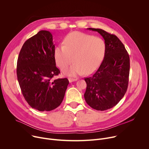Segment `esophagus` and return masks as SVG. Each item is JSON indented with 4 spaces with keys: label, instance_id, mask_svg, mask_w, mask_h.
Returning <instances> with one entry per match:
<instances>
[{
    "label": "esophagus",
    "instance_id": "esophagus-1",
    "mask_svg": "<svg viewBox=\"0 0 149 149\" xmlns=\"http://www.w3.org/2000/svg\"><path fill=\"white\" fill-rule=\"evenodd\" d=\"M69 79V81L70 83H72V82H74V81H75L77 80V78H68Z\"/></svg>",
    "mask_w": 149,
    "mask_h": 149
}]
</instances>
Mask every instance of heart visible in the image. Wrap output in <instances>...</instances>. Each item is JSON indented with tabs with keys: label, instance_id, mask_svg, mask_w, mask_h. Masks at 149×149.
I'll list each match as a JSON object with an SVG mask.
<instances>
[{
	"label": "heart",
	"instance_id": "b5f03b06",
	"mask_svg": "<svg viewBox=\"0 0 149 149\" xmlns=\"http://www.w3.org/2000/svg\"><path fill=\"white\" fill-rule=\"evenodd\" d=\"M63 46L55 50V59L61 69L74 63L63 70L65 75L76 76L93 72L100 65L106 51L104 40L81 32L74 31L66 36Z\"/></svg>",
	"mask_w": 149,
	"mask_h": 149
}]
</instances>
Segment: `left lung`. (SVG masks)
<instances>
[{
    "label": "left lung",
    "mask_w": 149,
    "mask_h": 149,
    "mask_svg": "<svg viewBox=\"0 0 149 149\" xmlns=\"http://www.w3.org/2000/svg\"><path fill=\"white\" fill-rule=\"evenodd\" d=\"M104 38L106 51L99 69L84 78L87 88L84 99L97 111H106L116 106L127 90L130 74V56L123 43L114 34L103 30L88 28Z\"/></svg>",
    "instance_id": "obj_1"
}]
</instances>
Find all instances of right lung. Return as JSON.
<instances>
[{
	"mask_svg": "<svg viewBox=\"0 0 149 149\" xmlns=\"http://www.w3.org/2000/svg\"><path fill=\"white\" fill-rule=\"evenodd\" d=\"M52 34L41 30L24 43L18 58L17 74L25 100L39 111H50L62 102L69 81L52 78L56 66Z\"/></svg>",
	"mask_w": 149,
	"mask_h": 149,
	"instance_id": "add662e5",
	"label": "right lung"
}]
</instances>
